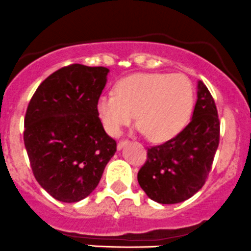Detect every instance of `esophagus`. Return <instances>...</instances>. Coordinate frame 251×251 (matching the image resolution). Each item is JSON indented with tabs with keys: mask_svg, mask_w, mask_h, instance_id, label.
<instances>
[{
	"mask_svg": "<svg viewBox=\"0 0 251 251\" xmlns=\"http://www.w3.org/2000/svg\"><path fill=\"white\" fill-rule=\"evenodd\" d=\"M127 143H128V140H124V139L119 140V142H118V144H117V148H118V149H122V148H123L124 145L127 144Z\"/></svg>",
	"mask_w": 251,
	"mask_h": 251,
	"instance_id": "34e87169",
	"label": "esophagus"
}]
</instances>
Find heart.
<instances>
[{
    "label": "heart",
    "mask_w": 251,
    "mask_h": 251,
    "mask_svg": "<svg viewBox=\"0 0 251 251\" xmlns=\"http://www.w3.org/2000/svg\"><path fill=\"white\" fill-rule=\"evenodd\" d=\"M193 108V87L182 74L140 73L116 83V94L102 95L97 112L107 133L118 137L134 122L154 142L175 137Z\"/></svg>",
    "instance_id": "b5f03b06"
}]
</instances>
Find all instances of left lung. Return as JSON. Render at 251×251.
Listing matches in <instances>:
<instances>
[{
    "instance_id": "left-lung-1",
    "label": "left lung",
    "mask_w": 251,
    "mask_h": 251,
    "mask_svg": "<svg viewBox=\"0 0 251 251\" xmlns=\"http://www.w3.org/2000/svg\"><path fill=\"white\" fill-rule=\"evenodd\" d=\"M221 123L211 92L199 81L190 123L173 139L148 148L138 182L157 203L174 204L192 197L206 183L219 144Z\"/></svg>"
}]
</instances>
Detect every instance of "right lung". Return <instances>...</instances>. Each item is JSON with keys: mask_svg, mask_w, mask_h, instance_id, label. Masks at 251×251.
Here are the masks:
<instances>
[{"mask_svg": "<svg viewBox=\"0 0 251 251\" xmlns=\"http://www.w3.org/2000/svg\"><path fill=\"white\" fill-rule=\"evenodd\" d=\"M108 71L64 66L38 86L27 107L23 139L30 168L58 201L73 203L87 197L117 150L97 112Z\"/></svg>", "mask_w": 251, "mask_h": 251, "instance_id": "add662e5", "label": "right lung"}]
</instances>
